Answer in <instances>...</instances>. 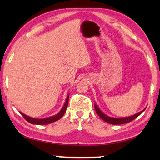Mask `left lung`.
I'll return each mask as SVG.
<instances>
[{"label":"left lung","instance_id":"8db88e82","mask_svg":"<svg viewBox=\"0 0 160 160\" xmlns=\"http://www.w3.org/2000/svg\"><path fill=\"white\" fill-rule=\"evenodd\" d=\"M94 109H95V111L97 114L99 115V117L101 118L102 120L106 121L107 123L113 124V125H119V124H123V123L131 122V121H132V120H134L135 118H136L138 116H140L143 112H144L146 108L142 111H141V112L135 113L134 115H132L131 116H128V117H125V118H112V117H110V116H108L106 114H104V113L99 109V107H97V105L96 104H94Z\"/></svg>","mask_w":160,"mask_h":160}]
</instances>
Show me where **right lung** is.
Masks as SVG:
<instances>
[{"label": "right lung", "mask_w": 160, "mask_h": 160, "mask_svg": "<svg viewBox=\"0 0 160 160\" xmlns=\"http://www.w3.org/2000/svg\"><path fill=\"white\" fill-rule=\"evenodd\" d=\"M68 99H69V94L68 95L66 102H65L63 108H62L61 110L59 112V113L55 116H51V117H48L45 118H34L29 117V116H27L25 114H24L22 112H20V113H21V115H22L23 117L25 118V120L27 121H28L29 123H30L32 124H36V125H47V124H49L54 122V121H58V119H60L62 116H63V114L66 111L68 104Z\"/></svg>", "instance_id": "1"}]
</instances>
